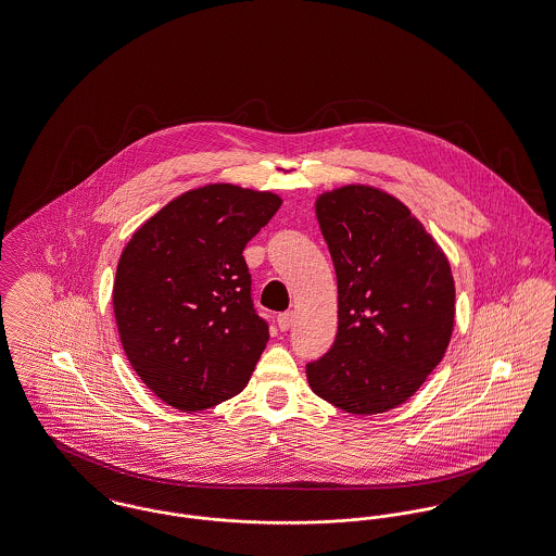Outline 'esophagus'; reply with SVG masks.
Listing matches in <instances>:
<instances>
[{
  "label": "esophagus",
  "mask_w": 556,
  "mask_h": 556,
  "mask_svg": "<svg viewBox=\"0 0 556 556\" xmlns=\"http://www.w3.org/2000/svg\"><path fill=\"white\" fill-rule=\"evenodd\" d=\"M294 324V313L292 311H286V313H281L279 317H277V326L281 331H288L290 327Z\"/></svg>",
  "instance_id": "34e87169"
}]
</instances>
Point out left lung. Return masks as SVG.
<instances>
[{
	"mask_svg": "<svg viewBox=\"0 0 556 556\" xmlns=\"http://www.w3.org/2000/svg\"><path fill=\"white\" fill-rule=\"evenodd\" d=\"M315 210L338 279V333L306 378L349 414H382L418 391L447 351L452 268L418 218L380 189L349 185Z\"/></svg>",
	"mask_w": 556,
	"mask_h": 556,
	"instance_id": "left-lung-1",
	"label": "left lung"
}]
</instances>
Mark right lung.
<instances>
[{
    "label": "right lung",
    "mask_w": 556,
    "mask_h": 556,
    "mask_svg": "<svg viewBox=\"0 0 556 556\" xmlns=\"http://www.w3.org/2000/svg\"><path fill=\"white\" fill-rule=\"evenodd\" d=\"M279 205L273 193L205 185L169 201L122 252L113 286L122 346L167 405L201 412L245 389L268 324L243 250Z\"/></svg>",
    "instance_id": "1"
}]
</instances>
